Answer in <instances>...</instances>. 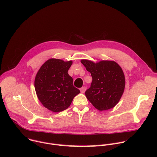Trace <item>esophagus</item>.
<instances>
[{"label": "esophagus", "instance_id": "esophagus-1", "mask_svg": "<svg viewBox=\"0 0 157 157\" xmlns=\"http://www.w3.org/2000/svg\"><path fill=\"white\" fill-rule=\"evenodd\" d=\"M86 88L85 87V86H83V87H82V88L80 89V91H81V92L82 93H84L85 92V91H86Z\"/></svg>", "mask_w": 157, "mask_h": 157}]
</instances>
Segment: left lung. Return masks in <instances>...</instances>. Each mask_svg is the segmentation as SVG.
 Segmentation results:
<instances>
[{
  "mask_svg": "<svg viewBox=\"0 0 157 157\" xmlns=\"http://www.w3.org/2000/svg\"><path fill=\"white\" fill-rule=\"evenodd\" d=\"M81 63L91 73L92 82L85 94L98 110L113 108L120 101L125 86V79L121 67L115 61H101L98 63L86 59Z\"/></svg>",
  "mask_w": 157,
  "mask_h": 157,
  "instance_id": "8db88e82",
  "label": "left lung"
}]
</instances>
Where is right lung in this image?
<instances>
[{
    "mask_svg": "<svg viewBox=\"0 0 157 157\" xmlns=\"http://www.w3.org/2000/svg\"><path fill=\"white\" fill-rule=\"evenodd\" d=\"M71 64V61L50 59L42 64L36 75L34 86L37 96L50 111L58 113L66 109L80 93L67 73Z\"/></svg>",
    "mask_w": 157,
    "mask_h": 157,
    "instance_id": "add662e5",
    "label": "right lung"
}]
</instances>
